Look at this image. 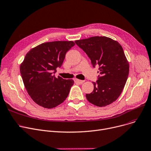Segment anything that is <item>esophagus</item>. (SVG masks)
<instances>
[{"label":"esophagus","mask_w":151,"mask_h":151,"mask_svg":"<svg viewBox=\"0 0 151 151\" xmlns=\"http://www.w3.org/2000/svg\"><path fill=\"white\" fill-rule=\"evenodd\" d=\"M74 82L76 83H79V84H82L84 82L83 81H81V80H79V79H77V78L74 79Z\"/></svg>","instance_id":"34e87169"}]
</instances>
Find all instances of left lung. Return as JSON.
<instances>
[{"mask_svg":"<svg viewBox=\"0 0 151 151\" xmlns=\"http://www.w3.org/2000/svg\"><path fill=\"white\" fill-rule=\"evenodd\" d=\"M76 43L91 59L93 66L98 64L100 76L93 82L94 90L86 94L90 103L105 107L116 101L126 85L129 73V61L121 44L107 37H93L76 40Z\"/></svg>","mask_w":151,"mask_h":151,"instance_id":"8db88e82","label":"left lung"}]
</instances>
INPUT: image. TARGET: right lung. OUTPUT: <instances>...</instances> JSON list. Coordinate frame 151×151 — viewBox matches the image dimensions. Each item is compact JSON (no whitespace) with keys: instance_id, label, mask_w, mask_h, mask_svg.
Masks as SVG:
<instances>
[{"instance_id":"1","label":"right lung","mask_w":151,"mask_h":151,"mask_svg":"<svg viewBox=\"0 0 151 151\" xmlns=\"http://www.w3.org/2000/svg\"><path fill=\"white\" fill-rule=\"evenodd\" d=\"M74 45L73 41L47 42L27 53L20 73L27 91L38 105L52 109L67 98L74 81L57 78L53 72L63 64L66 52Z\"/></svg>"}]
</instances>
